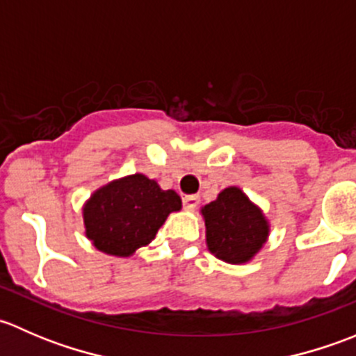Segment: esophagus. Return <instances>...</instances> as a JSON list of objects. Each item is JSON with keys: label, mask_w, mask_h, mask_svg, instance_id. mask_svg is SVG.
I'll use <instances>...</instances> for the list:
<instances>
[{"label": "esophagus", "mask_w": 356, "mask_h": 356, "mask_svg": "<svg viewBox=\"0 0 356 356\" xmlns=\"http://www.w3.org/2000/svg\"><path fill=\"white\" fill-rule=\"evenodd\" d=\"M182 204H184L186 210H195L200 204V198L196 195H188L182 198Z\"/></svg>", "instance_id": "esophagus-1"}]
</instances>
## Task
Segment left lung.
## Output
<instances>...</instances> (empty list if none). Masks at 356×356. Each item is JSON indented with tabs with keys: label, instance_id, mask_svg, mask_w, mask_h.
Masks as SVG:
<instances>
[{
	"label": "left lung",
	"instance_id": "1",
	"mask_svg": "<svg viewBox=\"0 0 356 356\" xmlns=\"http://www.w3.org/2000/svg\"><path fill=\"white\" fill-rule=\"evenodd\" d=\"M201 215L208 251L225 264L251 261L270 234V224L261 208L238 186L222 189L217 200L201 207Z\"/></svg>",
	"mask_w": 356,
	"mask_h": 356
}]
</instances>
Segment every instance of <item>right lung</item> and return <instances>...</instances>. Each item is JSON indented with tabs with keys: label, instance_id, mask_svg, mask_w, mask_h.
Masks as SVG:
<instances>
[{
	"label": "right lung",
	"instance_id": "right-lung-1",
	"mask_svg": "<svg viewBox=\"0 0 356 356\" xmlns=\"http://www.w3.org/2000/svg\"><path fill=\"white\" fill-rule=\"evenodd\" d=\"M181 196L145 174H132L102 186L82 207L86 238L111 257H131L155 239Z\"/></svg>",
	"mask_w": 356,
	"mask_h": 356
}]
</instances>
